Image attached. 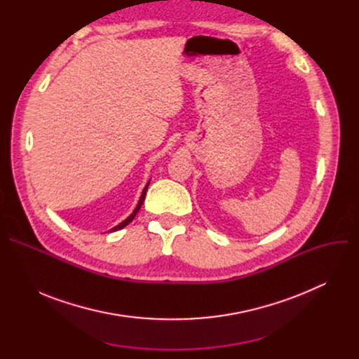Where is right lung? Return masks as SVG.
Listing matches in <instances>:
<instances>
[{
	"label": "right lung",
	"mask_w": 359,
	"mask_h": 359,
	"mask_svg": "<svg viewBox=\"0 0 359 359\" xmlns=\"http://www.w3.org/2000/svg\"><path fill=\"white\" fill-rule=\"evenodd\" d=\"M149 183H150V180L147 182V184L144 186V189H143V191H142V194H140V198H139V203H137V206L135 208V210L132 212V215L128 217V219H125L122 223H119L118 226H115L114 229H111L109 231H116V230H121V229H123V227H126L133 219H135V216L137 215V212H139V209L142 208V204H143V201H144V196H146V191H147V187H149Z\"/></svg>",
	"instance_id": "1"
}]
</instances>
